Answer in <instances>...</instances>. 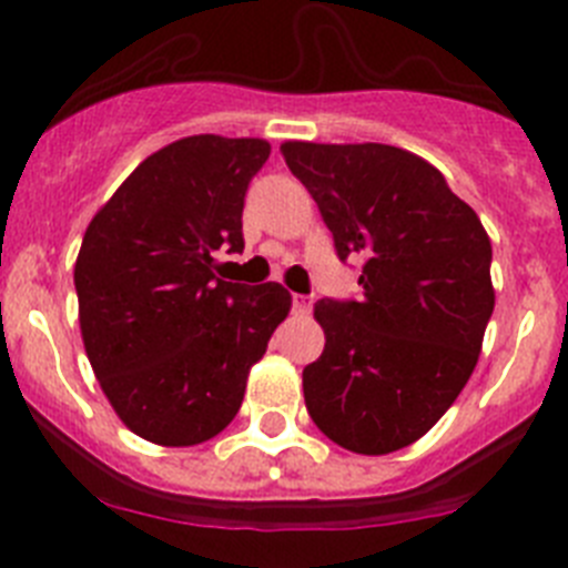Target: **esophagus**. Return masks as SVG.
Returning <instances> with one entry per match:
<instances>
[{
  "label": "esophagus",
  "mask_w": 568,
  "mask_h": 568,
  "mask_svg": "<svg viewBox=\"0 0 568 568\" xmlns=\"http://www.w3.org/2000/svg\"><path fill=\"white\" fill-rule=\"evenodd\" d=\"M290 301H293V313H310V307H313V295L293 293Z\"/></svg>",
  "instance_id": "esophagus-1"
}]
</instances>
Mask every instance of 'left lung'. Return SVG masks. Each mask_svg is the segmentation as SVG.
<instances>
[{
    "label": "left lung",
    "mask_w": 568,
    "mask_h": 568,
    "mask_svg": "<svg viewBox=\"0 0 568 568\" xmlns=\"http://www.w3.org/2000/svg\"><path fill=\"white\" fill-rule=\"evenodd\" d=\"M358 298H321L327 344L304 366L321 433L349 453L404 449L438 424L478 364L495 310L491 244L475 210L418 155L389 144H281Z\"/></svg>",
    "instance_id": "left-lung-1"
}]
</instances>
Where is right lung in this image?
Returning <instances> with one entry per match:
<instances>
[{"instance_id":"right-lung-1","label":"right lung","mask_w":568,"mask_h":568,"mask_svg":"<svg viewBox=\"0 0 568 568\" xmlns=\"http://www.w3.org/2000/svg\"><path fill=\"white\" fill-rule=\"evenodd\" d=\"M270 159L261 139L190 135L148 155L93 215L79 250V324L115 415L139 438L195 446L239 413L250 366L290 293L224 281L241 210Z\"/></svg>"}]
</instances>
